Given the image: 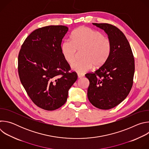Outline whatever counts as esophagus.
Segmentation results:
<instances>
[{"label":"esophagus","instance_id":"esophagus-1","mask_svg":"<svg viewBox=\"0 0 149 149\" xmlns=\"http://www.w3.org/2000/svg\"><path fill=\"white\" fill-rule=\"evenodd\" d=\"M84 76V74H78V78H81L82 77H83Z\"/></svg>","mask_w":149,"mask_h":149}]
</instances>
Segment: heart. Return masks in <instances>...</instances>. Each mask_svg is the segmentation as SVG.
Returning <instances> with one entry per match:
<instances>
[{"mask_svg":"<svg viewBox=\"0 0 149 149\" xmlns=\"http://www.w3.org/2000/svg\"><path fill=\"white\" fill-rule=\"evenodd\" d=\"M111 49V42L98 31L88 27L81 26L71 35V40H63L61 51L64 59L72 63L76 59L77 52H81L82 60L71 65L72 71L83 74L94 67L102 66L108 59Z\"/></svg>","mask_w":149,"mask_h":149,"instance_id":"1","label":"heart"}]
</instances>
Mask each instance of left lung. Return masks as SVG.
<instances>
[{"instance_id": "1", "label": "left lung", "mask_w": 149, "mask_h": 149, "mask_svg": "<svg viewBox=\"0 0 149 149\" xmlns=\"http://www.w3.org/2000/svg\"><path fill=\"white\" fill-rule=\"evenodd\" d=\"M93 24L104 30L110 40V55L94 73H87V96L95 107L109 110L129 95L133 83L134 59L128 40L117 27L109 24Z\"/></svg>"}]
</instances>
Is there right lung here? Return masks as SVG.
<instances>
[{"label":"right lung","instance_id":"right-lung-1","mask_svg":"<svg viewBox=\"0 0 149 149\" xmlns=\"http://www.w3.org/2000/svg\"><path fill=\"white\" fill-rule=\"evenodd\" d=\"M68 28L51 25L37 29L25 40L18 55L21 83L38 107L48 111L59 109L67 100L77 79L63 58L61 45Z\"/></svg>","mask_w":149,"mask_h":149}]
</instances>
